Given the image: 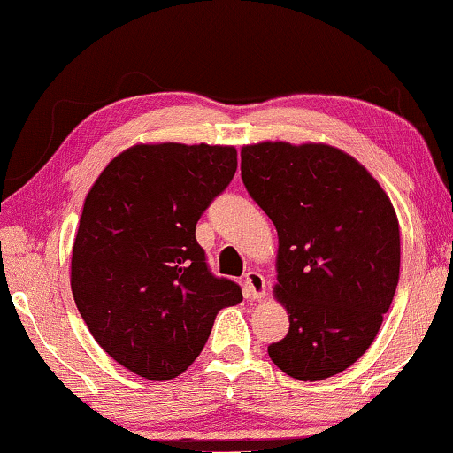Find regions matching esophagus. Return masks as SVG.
Wrapping results in <instances>:
<instances>
[{"mask_svg": "<svg viewBox=\"0 0 453 453\" xmlns=\"http://www.w3.org/2000/svg\"><path fill=\"white\" fill-rule=\"evenodd\" d=\"M245 292L249 298L259 300L265 296V278L259 272H247L245 273Z\"/></svg>", "mask_w": 453, "mask_h": 453, "instance_id": "1", "label": "esophagus"}]
</instances>
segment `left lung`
I'll use <instances>...</instances> for the list:
<instances>
[{
	"label": "left lung",
	"mask_w": 453,
	"mask_h": 453,
	"mask_svg": "<svg viewBox=\"0 0 453 453\" xmlns=\"http://www.w3.org/2000/svg\"><path fill=\"white\" fill-rule=\"evenodd\" d=\"M241 178L278 231L273 294L290 329L267 353L303 382L335 376L368 351L395 298V206L362 163L323 142L245 145Z\"/></svg>",
	"instance_id": "8db88e82"
}]
</instances>
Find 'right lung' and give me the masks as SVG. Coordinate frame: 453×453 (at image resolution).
I'll return each mask as SVG.
<instances>
[{"label":"right lung","instance_id":"right-lung-1","mask_svg":"<svg viewBox=\"0 0 453 453\" xmlns=\"http://www.w3.org/2000/svg\"><path fill=\"white\" fill-rule=\"evenodd\" d=\"M237 172V149L134 145L85 196L71 292L94 339L136 376L172 380L211 335L241 288L214 278L196 225Z\"/></svg>","mask_w":453,"mask_h":453}]
</instances>
